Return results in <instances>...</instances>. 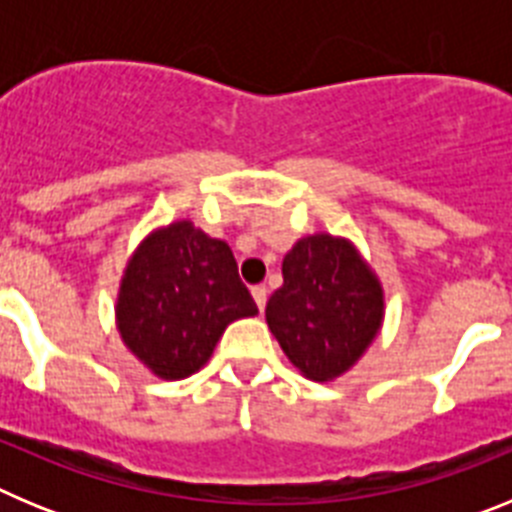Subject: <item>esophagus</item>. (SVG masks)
Listing matches in <instances>:
<instances>
[{"label": "esophagus", "mask_w": 512, "mask_h": 512, "mask_svg": "<svg viewBox=\"0 0 512 512\" xmlns=\"http://www.w3.org/2000/svg\"><path fill=\"white\" fill-rule=\"evenodd\" d=\"M251 295H253V300H256V305H259V310L264 312V307H266V287H264V284H256V287H251Z\"/></svg>", "instance_id": "esophagus-1"}]
</instances>
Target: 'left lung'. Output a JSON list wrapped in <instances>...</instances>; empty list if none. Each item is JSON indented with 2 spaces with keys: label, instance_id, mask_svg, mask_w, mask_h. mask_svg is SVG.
<instances>
[{
  "label": "left lung",
  "instance_id": "obj_1",
  "mask_svg": "<svg viewBox=\"0 0 512 512\" xmlns=\"http://www.w3.org/2000/svg\"><path fill=\"white\" fill-rule=\"evenodd\" d=\"M282 277L266 302L269 330L302 377L333 382L382 330V282L354 243L330 233L300 238L284 256Z\"/></svg>",
  "mask_w": 512,
  "mask_h": 512
}]
</instances>
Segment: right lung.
I'll list each match as a JSON object with an SVG mask.
<instances>
[{
  "label": "right lung",
  "mask_w": 512,
  "mask_h": 512,
  "mask_svg": "<svg viewBox=\"0 0 512 512\" xmlns=\"http://www.w3.org/2000/svg\"><path fill=\"white\" fill-rule=\"evenodd\" d=\"M256 312L228 243L192 220H174L148 233L128 259L115 320L130 354L174 382L200 372L225 328Z\"/></svg>",
  "instance_id": "add662e5"
}]
</instances>
